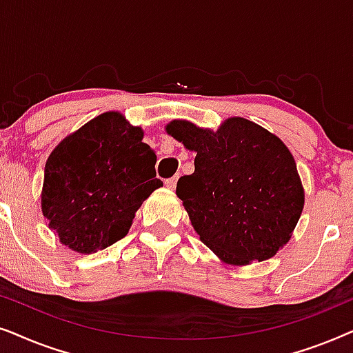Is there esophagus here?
Wrapping results in <instances>:
<instances>
[{"mask_svg":"<svg viewBox=\"0 0 353 353\" xmlns=\"http://www.w3.org/2000/svg\"><path fill=\"white\" fill-rule=\"evenodd\" d=\"M176 180H178V175L176 176H172V178H167L165 185L170 188V190H173V188H175V185H176Z\"/></svg>","mask_w":353,"mask_h":353,"instance_id":"obj_1","label":"esophagus"}]
</instances>
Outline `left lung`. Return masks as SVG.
I'll use <instances>...</instances> for the list:
<instances>
[{
    "mask_svg": "<svg viewBox=\"0 0 353 353\" xmlns=\"http://www.w3.org/2000/svg\"><path fill=\"white\" fill-rule=\"evenodd\" d=\"M168 134L196 152L176 196L207 248L231 265L263 262L291 238L303 209L296 161L279 138L250 120L216 132L175 120Z\"/></svg>",
    "mask_w": 353,
    "mask_h": 353,
    "instance_id": "left-lung-1",
    "label": "left lung"
}]
</instances>
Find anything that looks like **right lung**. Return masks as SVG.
<instances>
[{"instance_id":"obj_1","label":"right lung","mask_w":353,"mask_h":353,"mask_svg":"<svg viewBox=\"0 0 353 353\" xmlns=\"http://www.w3.org/2000/svg\"><path fill=\"white\" fill-rule=\"evenodd\" d=\"M154 167L143 130L119 112L101 114L48 157L43 215L67 248L103 250L127 236L134 212L162 186Z\"/></svg>"}]
</instances>
